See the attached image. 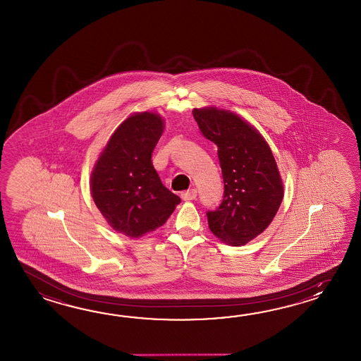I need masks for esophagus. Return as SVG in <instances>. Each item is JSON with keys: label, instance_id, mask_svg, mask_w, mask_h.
I'll list each match as a JSON object with an SVG mask.
<instances>
[{"label": "esophagus", "instance_id": "1", "mask_svg": "<svg viewBox=\"0 0 361 361\" xmlns=\"http://www.w3.org/2000/svg\"><path fill=\"white\" fill-rule=\"evenodd\" d=\"M196 196H197V191H196L195 188L188 190V191L182 192V195H180V197H182L184 201H191V200H195L196 199Z\"/></svg>", "mask_w": 361, "mask_h": 361}]
</instances>
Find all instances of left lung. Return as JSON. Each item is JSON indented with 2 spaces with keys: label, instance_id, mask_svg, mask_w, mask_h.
Segmentation results:
<instances>
[{
  "label": "left lung",
  "instance_id": "obj_1",
  "mask_svg": "<svg viewBox=\"0 0 361 361\" xmlns=\"http://www.w3.org/2000/svg\"><path fill=\"white\" fill-rule=\"evenodd\" d=\"M205 138L218 147L224 192L221 205L207 210L215 236L232 246L244 245L269 227L284 196L271 148L252 125L230 111L193 109Z\"/></svg>",
  "mask_w": 361,
  "mask_h": 361
}]
</instances>
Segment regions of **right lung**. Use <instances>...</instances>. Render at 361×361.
<instances>
[{
  "label": "right lung",
  "instance_id": "1",
  "mask_svg": "<svg viewBox=\"0 0 361 361\" xmlns=\"http://www.w3.org/2000/svg\"><path fill=\"white\" fill-rule=\"evenodd\" d=\"M162 129L156 114L130 116L112 134L92 170L95 205L114 230L129 238L161 227L180 202L162 184L151 160Z\"/></svg>",
  "mask_w": 361,
  "mask_h": 361
}]
</instances>
